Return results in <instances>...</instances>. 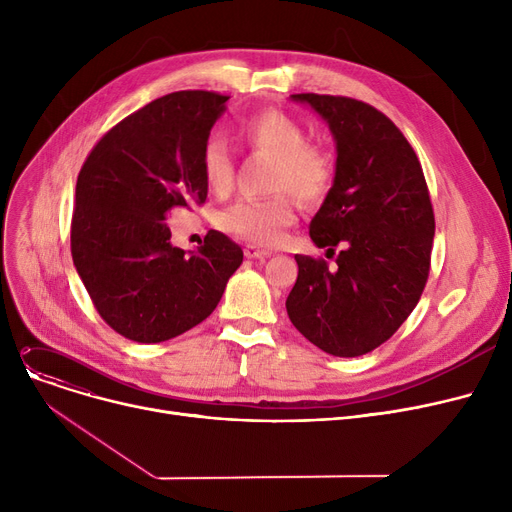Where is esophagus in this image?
Masks as SVG:
<instances>
[{"mask_svg":"<svg viewBox=\"0 0 512 512\" xmlns=\"http://www.w3.org/2000/svg\"><path fill=\"white\" fill-rule=\"evenodd\" d=\"M245 255H247L249 259H259V261H263V259L270 257L272 253H270V251H263V249L255 247V245H247V249H245Z\"/></svg>","mask_w":512,"mask_h":512,"instance_id":"esophagus-1","label":"esophagus"}]
</instances>
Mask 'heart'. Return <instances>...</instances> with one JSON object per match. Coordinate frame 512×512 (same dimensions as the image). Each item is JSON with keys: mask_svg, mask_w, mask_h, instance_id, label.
<instances>
[{"mask_svg": "<svg viewBox=\"0 0 512 512\" xmlns=\"http://www.w3.org/2000/svg\"><path fill=\"white\" fill-rule=\"evenodd\" d=\"M238 139L251 151L274 157L270 188L265 197H245L218 215V224L261 247H278L292 226L294 199L317 203L328 195L336 176L332 151L307 143L305 126L278 110H263L238 126ZM201 174L213 195H226L234 186L236 159L222 137H209L201 151Z\"/></svg>", "mask_w": 512, "mask_h": 512, "instance_id": "1", "label": "heart"}]
</instances>
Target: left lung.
Wrapping results in <instances>:
<instances>
[{
    "mask_svg": "<svg viewBox=\"0 0 512 512\" xmlns=\"http://www.w3.org/2000/svg\"><path fill=\"white\" fill-rule=\"evenodd\" d=\"M332 130L336 176L309 224L319 249L340 245L336 267L294 255L299 276L286 311L309 342L334 357L384 344L421 299L436 220L419 159L396 124L369 103L299 93Z\"/></svg>",
    "mask_w": 512,
    "mask_h": 512,
    "instance_id": "obj_1",
    "label": "left lung"
}]
</instances>
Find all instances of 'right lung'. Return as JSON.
<instances>
[{"instance_id": "add662e5", "label": "right lung", "mask_w": 512, "mask_h": 512, "mask_svg": "<svg viewBox=\"0 0 512 512\" xmlns=\"http://www.w3.org/2000/svg\"><path fill=\"white\" fill-rule=\"evenodd\" d=\"M230 97L176 91L105 132L76 180L70 247L76 272L112 330L155 344L218 307L242 249L209 230L197 251L174 247L172 207L203 205L201 151Z\"/></svg>"}]
</instances>
